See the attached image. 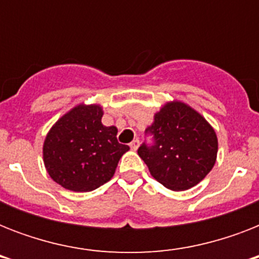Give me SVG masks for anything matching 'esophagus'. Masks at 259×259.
Segmentation results:
<instances>
[{"instance_id": "obj_1", "label": "esophagus", "mask_w": 259, "mask_h": 259, "mask_svg": "<svg viewBox=\"0 0 259 259\" xmlns=\"http://www.w3.org/2000/svg\"><path fill=\"white\" fill-rule=\"evenodd\" d=\"M138 146H140V140H137V138L130 142V149L132 150H137Z\"/></svg>"}]
</instances>
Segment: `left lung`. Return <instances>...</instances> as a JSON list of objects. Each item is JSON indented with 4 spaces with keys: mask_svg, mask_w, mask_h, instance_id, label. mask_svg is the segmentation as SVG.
I'll list each match as a JSON object with an SVG mask.
<instances>
[{
    "mask_svg": "<svg viewBox=\"0 0 259 259\" xmlns=\"http://www.w3.org/2000/svg\"><path fill=\"white\" fill-rule=\"evenodd\" d=\"M146 133L153 134L154 145L142 144L138 156L150 175L170 191L192 188L215 165L217 133L199 111L184 102L164 103Z\"/></svg>",
    "mask_w": 259,
    "mask_h": 259,
    "instance_id": "1",
    "label": "left lung"
}]
</instances>
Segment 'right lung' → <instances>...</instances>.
<instances>
[{"label":"right lung","mask_w":259,"mask_h":259,"mask_svg":"<svg viewBox=\"0 0 259 259\" xmlns=\"http://www.w3.org/2000/svg\"><path fill=\"white\" fill-rule=\"evenodd\" d=\"M103 107L79 103L47 133L42 160L51 179L74 192H90L111 180L130 149L117 141L115 126L102 123Z\"/></svg>","instance_id":"right-lung-1"}]
</instances>
